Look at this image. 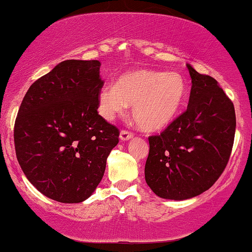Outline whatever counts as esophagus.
I'll use <instances>...</instances> for the list:
<instances>
[{
    "instance_id": "1",
    "label": "esophagus",
    "mask_w": 252,
    "mask_h": 252,
    "mask_svg": "<svg viewBox=\"0 0 252 252\" xmlns=\"http://www.w3.org/2000/svg\"><path fill=\"white\" fill-rule=\"evenodd\" d=\"M133 137V132L128 131V130H121L120 132V138L121 141H128V139Z\"/></svg>"
}]
</instances>
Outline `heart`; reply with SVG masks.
Wrapping results in <instances>:
<instances>
[{"instance_id":"1","label":"heart","mask_w":252,"mask_h":252,"mask_svg":"<svg viewBox=\"0 0 252 252\" xmlns=\"http://www.w3.org/2000/svg\"><path fill=\"white\" fill-rule=\"evenodd\" d=\"M185 93V81L178 73L139 69L120 76L116 84L104 85L98 94V106L102 116L111 120L133 104L137 126L158 130L176 117Z\"/></svg>"}]
</instances>
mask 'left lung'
<instances>
[{
	"instance_id": "1",
	"label": "left lung",
	"mask_w": 252,
	"mask_h": 252,
	"mask_svg": "<svg viewBox=\"0 0 252 252\" xmlns=\"http://www.w3.org/2000/svg\"><path fill=\"white\" fill-rule=\"evenodd\" d=\"M187 67L192 78L189 107L160 135L149 137L145 181L163 199H189L211 189L234 145V103L214 78Z\"/></svg>"
}]
</instances>
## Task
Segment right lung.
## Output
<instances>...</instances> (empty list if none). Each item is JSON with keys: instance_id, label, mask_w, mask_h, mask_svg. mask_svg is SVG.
<instances>
[{"instance_id": "right-lung-1", "label": "right lung", "mask_w": 252, "mask_h": 252, "mask_svg": "<svg viewBox=\"0 0 252 252\" xmlns=\"http://www.w3.org/2000/svg\"><path fill=\"white\" fill-rule=\"evenodd\" d=\"M98 60H65L30 86L15 121L16 157L36 189L82 202L102 179L120 130L98 115Z\"/></svg>"}]
</instances>
